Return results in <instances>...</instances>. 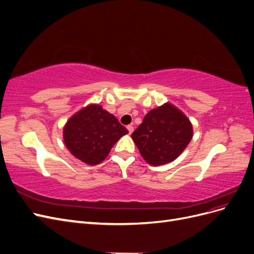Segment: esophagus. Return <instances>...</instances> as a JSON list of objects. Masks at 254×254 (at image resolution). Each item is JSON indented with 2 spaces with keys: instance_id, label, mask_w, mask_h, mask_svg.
Listing matches in <instances>:
<instances>
[{
  "instance_id": "esophagus-1",
  "label": "esophagus",
  "mask_w": 254,
  "mask_h": 254,
  "mask_svg": "<svg viewBox=\"0 0 254 254\" xmlns=\"http://www.w3.org/2000/svg\"><path fill=\"white\" fill-rule=\"evenodd\" d=\"M127 129H128V132H129V134H131V133L133 132V126H131V125H128V126H127Z\"/></svg>"
}]
</instances>
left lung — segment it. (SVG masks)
Instances as JSON below:
<instances>
[{"instance_id":"obj_1","label":"left lung","mask_w":254,"mask_h":254,"mask_svg":"<svg viewBox=\"0 0 254 254\" xmlns=\"http://www.w3.org/2000/svg\"><path fill=\"white\" fill-rule=\"evenodd\" d=\"M131 137L146 162L159 166L173 162L187 148L193 125L176 106L165 103L145 115Z\"/></svg>"}]
</instances>
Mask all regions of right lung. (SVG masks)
I'll use <instances>...</instances> for the list:
<instances>
[{"label":"right lung","mask_w":254,"mask_h":254,"mask_svg":"<svg viewBox=\"0 0 254 254\" xmlns=\"http://www.w3.org/2000/svg\"><path fill=\"white\" fill-rule=\"evenodd\" d=\"M128 130L98 104H90L73 114L64 127V141L72 155L83 163L97 165Z\"/></svg>","instance_id":"add662e5"}]
</instances>
